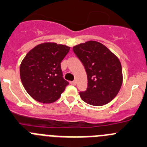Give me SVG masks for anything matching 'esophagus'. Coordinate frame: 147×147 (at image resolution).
Masks as SVG:
<instances>
[{
  "instance_id": "34e87169",
  "label": "esophagus",
  "mask_w": 147,
  "mask_h": 147,
  "mask_svg": "<svg viewBox=\"0 0 147 147\" xmlns=\"http://www.w3.org/2000/svg\"><path fill=\"white\" fill-rule=\"evenodd\" d=\"M70 84H72V85H76V81H75V80H73V81H71L70 82Z\"/></svg>"
}]
</instances>
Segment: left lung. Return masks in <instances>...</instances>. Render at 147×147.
<instances>
[{
    "label": "left lung",
    "instance_id": "8db88e82",
    "mask_svg": "<svg viewBox=\"0 0 147 147\" xmlns=\"http://www.w3.org/2000/svg\"><path fill=\"white\" fill-rule=\"evenodd\" d=\"M73 52L84 66L88 78L87 89L79 93L82 100L95 106L111 101L122 84V69L118 58L95 41L75 46Z\"/></svg>",
    "mask_w": 147,
    "mask_h": 147
}]
</instances>
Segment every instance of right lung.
<instances>
[{"instance_id": "add662e5", "label": "right lung", "mask_w": 147, "mask_h": 147, "mask_svg": "<svg viewBox=\"0 0 147 147\" xmlns=\"http://www.w3.org/2000/svg\"><path fill=\"white\" fill-rule=\"evenodd\" d=\"M70 47L47 42L31 50L22 60L20 74L22 85L36 101L52 103L64 92L69 82L63 78L61 62Z\"/></svg>"}]
</instances>
